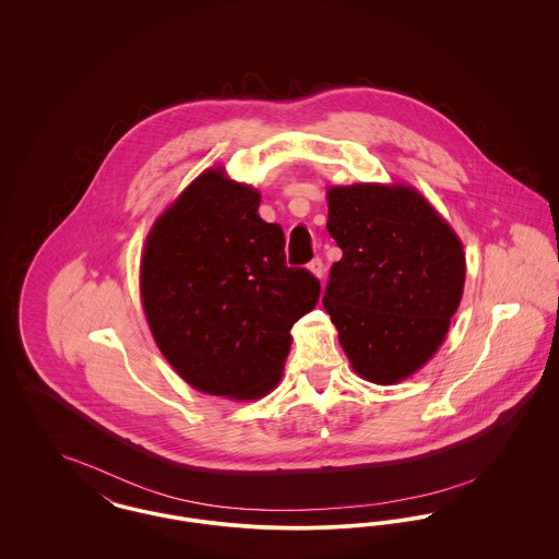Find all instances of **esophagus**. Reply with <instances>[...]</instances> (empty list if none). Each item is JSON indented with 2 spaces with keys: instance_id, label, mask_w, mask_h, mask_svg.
<instances>
[{
  "instance_id": "obj_1",
  "label": "esophagus",
  "mask_w": 559,
  "mask_h": 559,
  "mask_svg": "<svg viewBox=\"0 0 559 559\" xmlns=\"http://www.w3.org/2000/svg\"><path fill=\"white\" fill-rule=\"evenodd\" d=\"M308 267H310V272H312L317 278H322V274H324V264H322V260H320V258L312 260Z\"/></svg>"
}]
</instances>
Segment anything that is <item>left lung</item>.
I'll use <instances>...</instances> for the list:
<instances>
[{
	"instance_id": "1",
	"label": "left lung",
	"mask_w": 559,
	"mask_h": 559,
	"mask_svg": "<svg viewBox=\"0 0 559 559\" xmlns=\"http://www.w3.org/2000/svg\"><path fill=\"white\" fill-rule=\"evenodd\" d=\"M326 230L344 251L322 306L362 379L392 385L444 342L465 283L451 224L415 188L331 187Z\"/></svg>"
}]
</instances>
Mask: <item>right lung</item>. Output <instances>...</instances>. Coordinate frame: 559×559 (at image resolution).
<instances>
[{
    "mask_svg": "<svg viewBox=\"0 0 559 559\" xmlns=\"http://www.w3.org/2000/svg\"><path fill=\"white\" fill-rule=\"evenodd\" d=\"M260 201L207 169L160 213L142 253V306L160 354L212 396H266L293 324L319 301V278L287 266L283 228L260 217Z\"/></svg>",
    "mask_w": 559,
    "mask_h": 559,
    "instance_id": "1",
    "label": "right lung"
}]
</instances>
